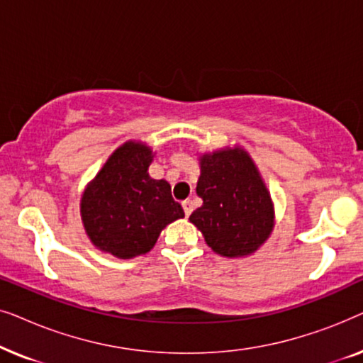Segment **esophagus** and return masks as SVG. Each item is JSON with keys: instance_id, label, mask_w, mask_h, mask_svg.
Masks as SVG:
<instances>
[{"instance_id": "1", "label": "esophagus", "mask_w": 363, "mask_h": 363, "mask_svg": "<svg viewBox=\"0 0 363 363\" xmlns=\"http://www.w3.org/2000/svg\"><path fill=\"white\" fill-rule=\"evenodd\" d=\"M182 206H183V211H185V215L190 216L191 211H193V203H191V200H185V201L182 203Z\"/></svg>"}]
</instances>
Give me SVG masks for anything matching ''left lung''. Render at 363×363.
Here are the masks:
<instances>
[{
  "label": "left lung",
  "instance_id": "1",
  "mask_svg": "<svg viewBox=\"0 0 363 363\" xmlns=\"http://www.w3.org/2000/svg\"><path fill=\"white\" fill-rule=\"evenodd\" d=\"M196 193L203 205L190 221L223 257L256 252L274 228V203L255 160L242 147L201 153Z\"/></svg>",
  "mask_w": 363,
  "mask_h": 363
}]
</instances>
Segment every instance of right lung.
Instances as JSON below:
<instances>
[{"label": "right lung", "instance_id": "add662e5", "mask_svg": "<svg viewBox=\"0 0 363 363\" xmlns=\"http://www.w3.org/2000/svg\"><path fill=\"white\" fill-rule=\"evenodd\" d=\"M155 153L145 142L128 140L113 150L81 198L86 235L102 252L118 257L147 255L163 228L185 216L167 180L148 175Z\"/></svg>", "mask_w": 363, "mask_h": 363}]
</instances>
